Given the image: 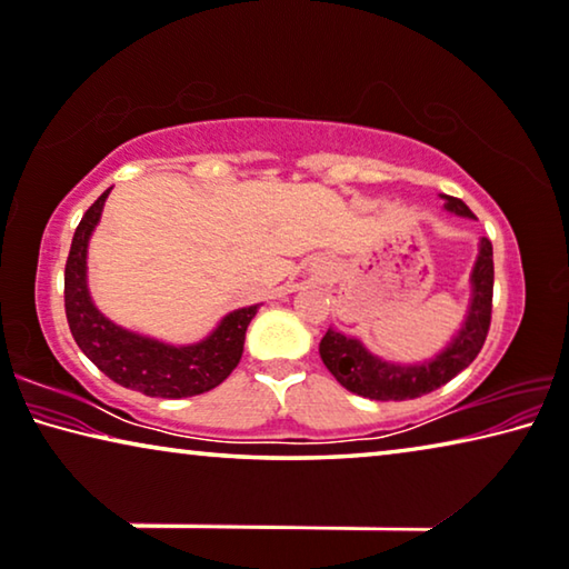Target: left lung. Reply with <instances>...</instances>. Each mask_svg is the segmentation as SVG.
<instances>
[{"label":"left lung","mask_w":569,"mask_h":569,"mask_svg":"<svg viewBox=\"0 0 569 569\" xmlns=\"http://www.w3.org/2000/svg\"><path fill=\"white\" fill-rule=\"evenodd\" d=\"M442 208L460 218H476L473 211L460 198L445 196ZM470 300L462 315L458 333H452L450 343L440 348L432 358L417 363H399L376 356L363 346L361 338L346 336L336 328L320 340V358L326 369L336 376L340 387L353 391L358 397L373 401H405L440 389L452 376L473 363L486 343L488 326H491V297H493V247L491 241H478V257L470 269Z\"/></svg>","instance_id":"obj_1"}]
</instances>
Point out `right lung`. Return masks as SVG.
<instances>
[{
	"instance_id": "right-lung-1",
	"label": "right lung",
	"mask_w": 569,
	"mask_h": 569,
	"mask_svg": "<svg viewBox=\"0 0 569 569\" xmlns=\"http://www.w3.org/2000/svg\"><path fill=\"white\" fill-rule=\"evenodd\" d=\"M111 193L83 213L66 261V315L76 343L111 381L147 397L182 399L216 389L241 361L243 338L259 305L226 312L196 343H168L129 330L96 308L89 290V243Z\"/></svg>"
}]
</instances>
